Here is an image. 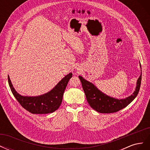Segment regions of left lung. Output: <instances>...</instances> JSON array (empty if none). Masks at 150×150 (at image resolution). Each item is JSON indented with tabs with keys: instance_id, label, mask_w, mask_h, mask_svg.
I'll list each match as a JSON object with an SVG mask.
<instances>
[{
	"instance_id": "8db88e82",
	"label": "left lung",
	"mask_w": 150,
	"mask_h": 150,
	"mask_svg": "<svg viewBox=\"0 0 150 150\" xmlns=\"http://www.w3.org/2000/svg\"><path fill=\"white\" fill-rule=\"evenodd\" d=\"M79 78L82 84L86 99L89 106L99 112L112 113L126 107L137 97L141 86L142 74L137 81V88L133 94L123 99H117L108 96L98 89L91 83L84 79L83 77L79 76Z\"/></svg>"
}]
</instances>
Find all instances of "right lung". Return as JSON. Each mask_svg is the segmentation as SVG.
I'll return each mask as SVG.
<instances>
[{
    "label": "right lung",
    "instance_id": "add662e5",
    "mask_svg": "<svg viewBox=\"0 0 150 150\" xmlns=\"http://www.w3.org/2000/svg\"><path fill=\"white\" fill-rule=\"evenodd\" d=\"M72 76V73L67 74L51 91L35 97L22 96L17 93L13 88L8 76V82L13 95L25 110L33 114H47L55 111L60 106L63 94Z\"/></svg>",
    "mask_w": 150,
    "mask_h": 150
}]
</instances>
